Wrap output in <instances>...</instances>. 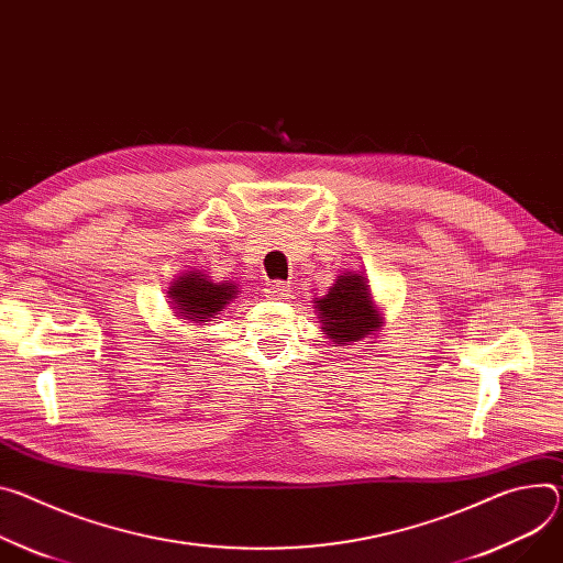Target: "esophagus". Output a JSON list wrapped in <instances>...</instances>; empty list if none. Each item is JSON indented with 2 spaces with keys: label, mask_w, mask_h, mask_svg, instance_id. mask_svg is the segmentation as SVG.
<instances>
[{
  "label": "esophagus",
  "mask_w": 563,
  "mask_h": 563,
  "mask_svg": "<svg viewBox=\"0 0 563 563\" xmlns=\"http://www.w3.org/2000/svg\"><path fill=\"white\" fill-rule=\"evenodd\" d=\"M265 294H267L269 298H285V296H289V285H287V283H283V280L267 283Z\"/></svg>",
  "instance_id": "1"
}]
</instances>
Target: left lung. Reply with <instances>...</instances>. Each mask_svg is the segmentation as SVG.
I'll return each instance as SVG.
<instances>
[{"label": "left lung", "mask_w": 563, "mask_h": 563, "mask_svg": "<svg viewBox=\"0 0 563 563\" xmlns=\"http://www.w3.org/2000/svg\"><path fill=\"white\" fill-rule=\"evenodd\" d=\"M314 310L323 334L334 345H352L373 339L386 321L364 272H345L336 276L330 291L314 298Z\"/></svg>", "instance_id": "left-lung-1"}]
</instances>
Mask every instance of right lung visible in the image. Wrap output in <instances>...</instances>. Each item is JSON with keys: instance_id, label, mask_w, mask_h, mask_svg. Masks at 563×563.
Segmentation results:
<instances>
[{"instance_id": "1", "label": "right lung", "mask_w": 563, "mask_h": 563, "mask_svg": "<svg viewBox=\"0 0 563 563\" xmlns=\"http://www.w3.org/2000/svg\"><path fill=\"white\" fill-rule=\"evenodd\" d=\"M166 294L175 317L207 325L227 310L233 298H238V285L233 280L216 283L209 274L192 269L173 278Z\"/></svg>"}]
</instances>
